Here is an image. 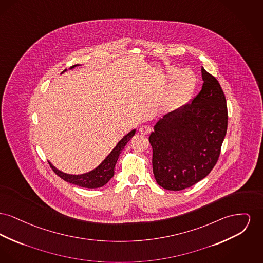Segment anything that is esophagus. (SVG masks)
I'll return each instance as SVG.
<instances>
[{
	"instance_id": "esophagus-1",
	"label": "esophagus",
	"mask_w": 263,
	"mask_h": 263,
	"mask_svg": "<svg viewBox=\"0 0 263 263\" xmlns=\"http://www.w3.org/2000/svg\"><path fill=\"white\" fill-rule=\"evenodd\" d=\"M151 127L149 125H143L140 127L139 131L141 134H144V135H147L151 132Z\"/></svg>"
}]
</instances>
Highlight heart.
Instances as JSON below:
<instances>
[{
    "instance_id": "1",
    "label": "heart",
    "mask_w": 263,
    "mask_h": 263,
    "mask_svg": "<svg viewBox=\"0 0 263 263\" xmlns=\"http://www.w3.org/2000/svg\"><path fill=\"white\" fill-rule=\"evenodd\" d=\"M171 80L172 81L163 100V108L167 112H174L185 106L195 91L197 84V78L193 71L190 69L180 71L179 68L174 66L167 69L165 76L166 83Z\"/></svg>"
}]
</instances>
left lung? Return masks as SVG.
Returning <instances> with one entry per match:
<instances>
[{
  "mask_svg": "<svg viewBox=\"0 0 263 263\" xmlns=\"http://www.w3.org/2000/svg\"><path fill=\"white\" fill-rule=\"evenodd\" d=\"M201 78V90L192 102L160 118L149 136L156 182L169 191L184 190L205 178L227 134L224 93L203 67Z\"/></svg>",
  "mask_w": 263,
  "mask_h": 263,
  "instance_id": "obj_1",
  "label": "left lung"
}]
</instances>
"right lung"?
Masks as SVG:
<instances>
[{"label": "right lung", "instance_id": "right-lung-1", "mask_svg": "<svg viewBox=\"0 0 263 263\" xmlns=\"http://www.w3.org/2000/svg\"><path fill=\"white\" fill-rule=\"evenodd\" d=\"M78 65H80V64H76V65L71 66L70 69L74 68ZM64 71H66V69ZM135 132H136V129H133L128 134H126L123 138L117 143V145L110 152V154L95 169L89 171L87 173L80 174V175L66 174V173H63L62 171L57 169L50 162H49V165L58 176H60L62 180L66 181L70 184L79 185L82 187H87V189H96V187L103 186V185H106L110 181V179L114 176V168H115V165L119 158V155L121 154V152H122L125 145L128 143V141L135 135Z\"/></svg>", "mask_w": 263, "mask_h": 263}]
</instances>
